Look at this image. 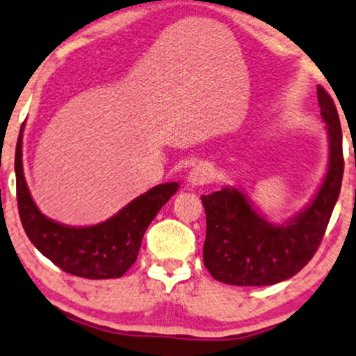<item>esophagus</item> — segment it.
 <instances>
[{
    "label": "esophagus",
    "instance_id": "1",
    "mask_svg": "<svg viewBox=\"0 0 356 356\" xmlns=\"http://www.w3.org/2000/svg\"><path fill=\"white\" fill-rule=\"evenodd\" d=\"M213 179V168L208 163H200L197 164L195 168L191 170L188 174V184L193 187L205 186V184H210Z\"/></svg>",
    "mask_w": 356,
    "mask_h": 356
}]
</instances>
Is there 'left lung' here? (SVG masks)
I'll return each instance as SVG.
<instances>
[{
	"label": "left lung",
	"mask_w": 356,
	"mask_h": 356,
	"mask_svg": "<svg viewBox=\"0 0 356 356\" xmlns=\"http://www.w3.org/2000/svg\"><path fill=\"white\" fill-rule=\"evenodd\" d=\"M329 134V168L314 200L285 226L268 222L238 188L202 195L207 213L203 264L218 282L267 286L288 280L312 259L337 203L343 177L342 129L332 97L317 86Z\"/></svg>",
	"instance_id": "1"
}]
</instances>
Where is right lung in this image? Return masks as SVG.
Here are the masks:
<instances>
[{
	"mask_svg": "<svg viewBox=\"0 0 356 356\" xmlns=\"http://www.w3.org/2000/svg\"><path fill=\"white\" fill-rule=\"evenodd\" d=\"M16 195L19 216L31 243L56 267L76 277L118 278L135 264L146 227L179 184H161L130 202L115 216L96 226L71 227L42 215L32 200L22 170V129L16 145Z\"/></svg>",
	"mask_w": 356,
	"mask_h": 356,
	"instance_id": "obj_1",
	"label": "right lung"
}]
</instances>
